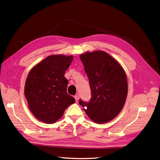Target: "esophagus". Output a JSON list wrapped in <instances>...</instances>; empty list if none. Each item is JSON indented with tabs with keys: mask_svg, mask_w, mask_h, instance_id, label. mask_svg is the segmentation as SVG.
<instances>
[{
	"mask_svg": "<svg viewBox=\"0 0 160 160\" xmlns=\"http://www.w3.org/2000/svg\"><path fill=\"white\" fill-rule=\"evenodd\" d=\"M75 101H76V102H78L79 99V96L78 94L76 95L75 96Z\"/></svg>",
	"mask_w": 160,
	"mask_h": 160,
	"instance_id": "34e87169",
	"label": "esophagus"
}]
</instances>
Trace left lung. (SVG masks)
<instances>
[{
    "label": "left lung",
    "mask_w": 160,
    "mask_h": 160,
    "mask_svg": "<svg viewBox=\"0 0 160 160\" xmlns=\"http://www.w3.org/2000/svg\"><path fill=\"white\" fill-rule=\"evenodd\" d=\"M91 90L89 103L79 101L93 122L102 124L117 117L122 110L128 91L127 75L119 62L103 51L85 52L79 56Z\"/></svg>",
    "instance_id": "1"
}]
</instances>
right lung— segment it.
I'll return each instance as SVG.
<instances>
[{
  "instance_id": "right-lung-1",
  "label": "right lung",
  "mask_w": 160,
  "mask_h": 160,
  "mask_svg": "<svg viewBox=\"0 0 160 160\" xmlns=\"http://www.w3.org/2000/svg\"><path fill=\"white\" fill-rule=\"evenodd\" d=\"M72 60V55H49L28 72L25 85L28 107L43 123H55L75 103V99L67 93L68 81L64 76Z\"/></svg>"
}]
</instances>
